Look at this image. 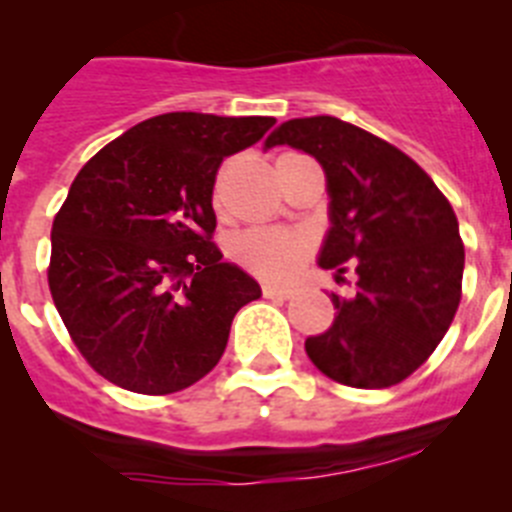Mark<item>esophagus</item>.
Segmentation results:
<instances>
[{
	"mask_svg": "<svg viewBox=\"0 0 512 512\" xmlns=\"http://www.w3.org/2000/svg\"><path fill=\"white\" fill-rule=\"evenodd\" d=\"M261 292H264V297H269V300H289V295H292L289 289L274 287V284H264V287H261Z\"/></svg>",
	"mask_w": 512,
	"mask_h": 512,
	"instance_id": "34e87169",
	"label": "esophagus"
}]
</instances>
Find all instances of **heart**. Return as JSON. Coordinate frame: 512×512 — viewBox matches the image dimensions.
<instances>
[{
	"mask_svg": "<svg viewBox=\"0 0 512 512\" xmlns=\"http://www.w3.org/2000/svg\"><path fill=\"white\" fill-rule=\"evenodd\" d=\"M233 259L264 282H287L310 256V241L302 233L251 228L230 243Z\"/></svg>",
	"mask_w": 512,
	"mask_h": 512,
	"instance_id": "obj_1",
	"label": "heart"
}]
</instances>
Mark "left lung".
Masks as SVG:
<instances>
[{"instance_id": "left-lung-1", "label": "left lung", "mask_w": 512, "mask_h": 512, "mask_svg": "<svg viewBox=\"0 0 512 512\" xmlns=\"http://www.w3.org/2000/svg\"><path fill=\"white\" fill-rule=\"evenodd\" d=\"M320 161L330 230L318 264L356 271V295L305 351L325 377L359 390L408 379L446 336L461 300L464 243L449 200L387 140L338 117H297L266 140ZM341 279V277H338Z\"/></svg>"}]
</instances>
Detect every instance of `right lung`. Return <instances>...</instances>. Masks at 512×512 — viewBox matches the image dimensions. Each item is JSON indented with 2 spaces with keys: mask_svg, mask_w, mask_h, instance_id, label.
Masks as SVG:
<instances>
[{
  "mask_svg": "<svg viewBox=\"0 0 512 512\" xmlns=\"http://www.w3.org/2000/svg\"><path fill=\"white\" fill-rule=\"evenodd\" d=\"M274 117L166 112L138 122L76 174L51 230L48 287L94 372L138 395L200 382L235 312L261 287L212 243L225 156Z\"/></svg>",
  "mask_w": 512,
  "mask_h": 512,
  "instance_id": "obj_1",
  "label": "right lung"
}]
</instances>
